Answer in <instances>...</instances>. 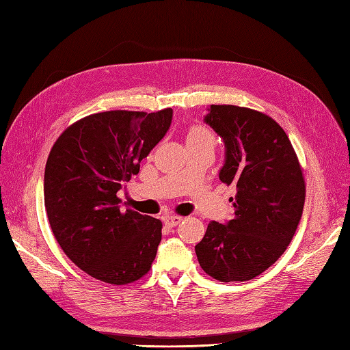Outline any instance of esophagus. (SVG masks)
<instances>
[{
    "label": "esophagus",
    "instance_id": "obj_1",
    "mask_svg": "<svg viewBox=\"0 0 350 350\" xmlns=\"http://www.w3.org/2000/svg\"><path fill=\"white\" fill-rule=\"evenodd\" d=\"M182 219L183 218L182 217H177V215H168V217L163 218V224H165L170 228H173V227H176L177 224H179Z\"/></svg>",
    "mask_w": 350,
    "mask_h": 350
}]
</instances>
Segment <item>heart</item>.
<instances>
[{"label": "heart", "mask_w": 350, "mask_h": 350, "mask_svg": "<svg viewBox=\"0 0 350 350\" xmlns=\"http://www.w3.org/2000/svg\"><path fill=\"white\" fill-rule=\"evenodd\" d=\"M188 141H206V143L215 144V137L209 129L203 128V126H194L188 133Z\"/></svg>", "instance_id": "heart-1"}]
</instances>
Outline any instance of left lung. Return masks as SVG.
Masks as SVG:
<instances>
[{
    "label": "left lung",
    "instance_id": "left-lung-1",
    "mask_svg": "<svg viewBox=\"0 0 350 350\" xmlns=\"http://www.w3.org/2000/svg\"><path fill=\"white\" fill-rule=\"evenodd\" d=\"M204 122L224 139L219 180L234 185V218L209 222L196 254L212 278L248 281L281 257L306 202V182L284 129L260 111L211 105Z\"/></svg>",
    "mask_w": 350,
    "mask_h": 350
}]
</instances>
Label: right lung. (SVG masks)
Segmentation results:
<instances>
[{
  "label": "right lung",
  "instance_id": "add662e5",
  "mask_svg": "<svg viewBox=\"0 0 350 350\" xmlns=\"http://www.w3.org/2000/svg\"><path fill=\"white\" fill-rule=\"evenodd\" d=\"M173 109L105 111L70 124L44 168V207L64 254L108 284H128L150 271L162 222L120 211L117 197L139 162L170 129Z\"/></svg>",
  "mask_w": 350,
  "mask_h": 350
}]
</instances>
